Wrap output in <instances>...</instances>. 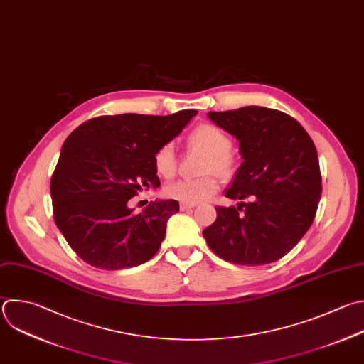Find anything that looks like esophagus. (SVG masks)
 Wrapping results in <instances>:
<instances>
[{"instance_id":"34e87169","label":"esophagus","mask_w":364,"mask_h":364,"mask_svg":"<svg viewBox=\"0 0 364 364\" xmlns=\"http://www.w3.org/2000/svg\"><path fill=\"white\" fill-rule=\"evenodd\" d=\"M181 210H189L192 208H195V205H189V203H181Z\"/></svg>"}]
</instances>
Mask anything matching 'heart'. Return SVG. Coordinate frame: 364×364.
<instances>
[{"mask_svg":"<svg viewBox=\"0 0 364 364\" xmlns=\"http://www.w3.org/2000/svg\"><path fill=\"white\" fill-rule=\"evenodd\" d=\"M189 144L209 155L205 171L216 172L222 176H229L235 171V161L230 156L232 139L216 125L200 124L189 135ZM154 168L162 178H171L176 169L175 149L172 144L159 146L154 155ZM219 189V182L213 176L200 179H181L169 183L165 189L168 198L182 203L195 205L208 200Z\"/></svg>","mask_w":364,"mask_h":364,"instance_id":"heart-1","label":"heart"}]
</instances>
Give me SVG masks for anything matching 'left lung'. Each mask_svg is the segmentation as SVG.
<instances>
[{
	"label": "left lung",
	"mask_w": 364,
	"mask_h": 364,
	"mask_svg": "<svg viewBox=\"0 0 364 364\" xmlns=\"http://www.w3.org/2000/svg\"><path fill=\"white\" fill-rule=\"evenodd\" d=\"M208 117L239 141L243 162L225 192L240 202L218 206L216 220L203 237L228 262H276L299 243L314 219L321 196L316 146L296 119L277 109L243 107ZM246 197L251 198L247 204L241 202Z\"/></svg>",
	"instance_id": "8db88e82"
}]
</instances>
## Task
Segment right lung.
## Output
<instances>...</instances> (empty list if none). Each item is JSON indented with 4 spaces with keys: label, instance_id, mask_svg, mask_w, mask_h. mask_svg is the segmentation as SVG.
Here are the masks:
<instances>
[{
    "label": "right lung",
    "instance_id": "add662e5",
    "mask_svg": "<svg viewBox=\"0 0 364 364\" xmlns=\"http://www.w3.org/2000/svg\"><path fill=\"white\" fill-rule=\"evenodd\" d=\"M196 114L105 115L84 122L65 139L51 179L54 220L84 262L119 270L158 252L179 203L155 200L136 215L128 200L144 188H159L154 155Z\"/></svg>",
    "mask_w": 364,
    "mask_h": 364
}]
</instances>
